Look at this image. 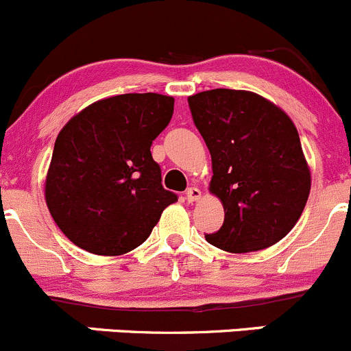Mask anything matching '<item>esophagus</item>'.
I'll use <instances>...</instances> for the list:
<instances>
[{
    "mask_svg": "<svg viewBox=\"0 0 351 351\" xmlns=\"http://www.w3.org/2000/svg\"><path fill=\"white\" fill-rule=\"evenodd\" d=\"M186 199L189 201V203H196V201L201 199V191L197 189V187H189V189L186 191Z\"/></svg>",
    "mask_w": 351,
    "mask_h": 351,
    "instance_id": "obj_1",
    "label": "esophagus"
}]
</instances>
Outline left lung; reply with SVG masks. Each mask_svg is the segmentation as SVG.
Segmentation results:
<instances>
[{
	"label": "left lung",
	"mask_w": 351,
	"mask_h": 351,
	"mask_svg": "<svg viewBox=\"0 0 351 351\" xmlns=\"http://www.w3.org/2000/svg\"><path fill=\"white\" fill-rule=\"evenodd\" d=\"M211 155L210 193L223 204L218 232L204 235L242 254L282 241L311 193V169L289 114L247 90L215 88L187 97Z\"/></svg>",
	"instance_id": "obj_1"
}]
</instances>
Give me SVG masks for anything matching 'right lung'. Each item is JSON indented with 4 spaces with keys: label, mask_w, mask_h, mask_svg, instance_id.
<instances>
[{
    "label": "right lung",
    "mask_w": 351,
    "mask_h": 351,
    "mask_svg": "<svg viewBox=\"0 0 351 351\" xmlns=\"http://www.w3.org/2000/svg\"><path fill=\"white\" fill-rule=\"evenodd\" d=\"M172 112L174 97L124 93L90 104L62 126L44 193L73 244L99 256L126 254L176 203L150 152Z\"/></svg>",
    "instance_id": "obj_1"
}]
</instances>
